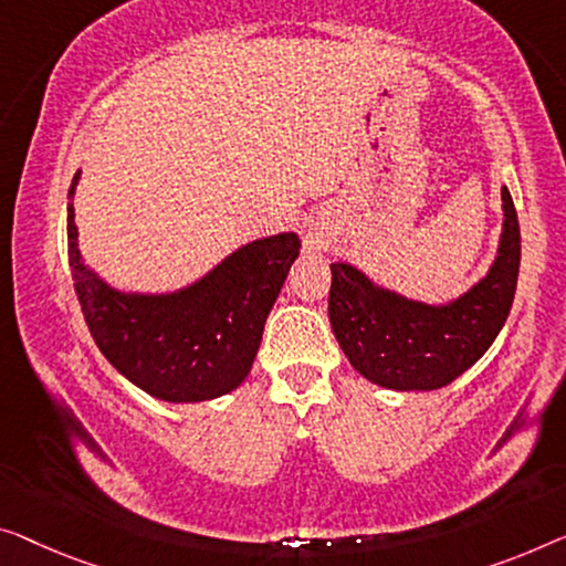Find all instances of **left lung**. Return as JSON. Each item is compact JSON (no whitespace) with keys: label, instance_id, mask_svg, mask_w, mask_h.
<instances>
[{"label":"left lung","instance_id":"obj_1","mask_svg":"<svg viewBox=\"0 0 566 566\" xmlns=\"http://www.w3.org/2000/svg\"><path fill=\"white\" fill-rule=\"evenodd\" d=\"M499 256L478 284L447 305H427L335 261L327 300L333 333L350 366L384 389L434 391L491 348L509 317L521 264V231L509 188Z\"/></svg>","mask_w":566,"mask_h":566}]
</instances>
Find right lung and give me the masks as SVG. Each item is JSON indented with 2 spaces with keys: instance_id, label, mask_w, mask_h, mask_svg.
Here are the masks:
<instances>
[{
  "instance_id": "add662e5",
  "label": "right lung",
  "mask_w": 566,
  "mask_h": 566,
  "mask_svg": "<svg viewBox=\"0 0 566 566\" xmlns=\"http://www.w3.org/2000/svg\"><path fill=\"white\" fill-rule=\"evenodd\" d=\"M78 180L75 172L67 198ZM297 256V233H276L235 249L177 292H119L83 261L67 202V261L98 350L134 386L170 403L216 399L249 376L269 310Z\"/></svg>"
}]
</instances>
